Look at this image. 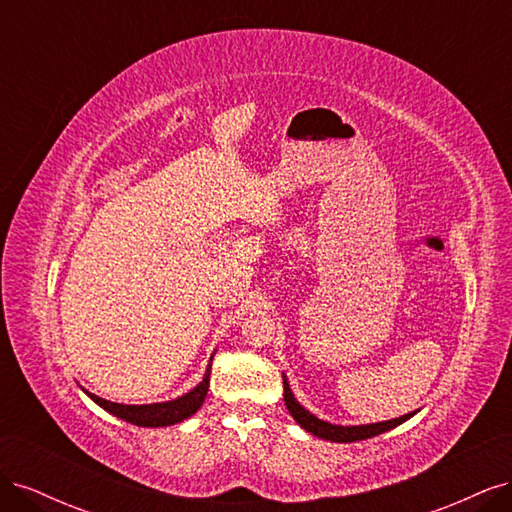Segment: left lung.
<instances>
[{
  "label": "left lung",
  "mask_w": 512,
  "mask_h": 512,
  "mask_svg": "<svg viewBox=\"0 0 512 512\" xmlns=\"http://www.w3.org/2000/svg\"><path fill=\"white\" fill-rule=\"evenodd\" d=\"M284 401H286V408L292 414L294 421H297L305 431L314 433V436L322 438V440H331V442H359V440H367V438H374L380 436V433L389 431L397 425H401L404 421H408L410 416H414L416 412L404 414L399 418H393V421H384V423H374V425H356V427H342V425H331V423H324L320 418H316L314 414H309L297 399H294L290 386L284 378Z\"/></svg>",
  "instance_id": "1"
}]
</instances>
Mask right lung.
<instances>
[{"mask_svg":"<svg viewBox=\"0 0 512 512\" xmlns=\"http://www.w3.org/2000/svg\"><path fill=\"white\" fill-rule=\"evenodd\" d=\"M213 359V356H211ZM209 376H211V363L207 367V374L198 386L190 393H185L173 401H164V404H149V406H123V404H113V401H106L94 393H87L91 399L96 401L100 408H104L106 412H111L123 421H128L132 425L138 427H166V425H175L185 421V418L192 416L207 397L209 391Z\"/></svg>","mask_w":512,"mask_h":512,"instance_id":"1","label":"right lung"}]
</instances>
